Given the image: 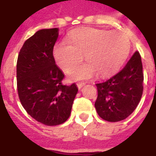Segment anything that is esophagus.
<instances>
[{
	"label": "esophagus",
	"instance_id": "obj_1",
	"mask_svg": "<svg viewBox=\"0 0 156 156\" xmlns=\"http://www.w3.org/2000/svg\"><path fill=\"white\" fill-rule=\"evenodd\" d=\"M85 84H86V83H85L84 82H79V83H77V86H78V88L80 89V88H81L83 86H84Z\"/></svg>",
	"mask_w": 156,
	"mask_h": 156
}]
</instances>
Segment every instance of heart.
Returning a JSON list of instances; mask_svg holds the SVG:
<instances>
[{
    "mask_svg": "<svg viewBox=\"0 0 156 156\" xmlns=\"http://www.w3.org/2000/svg\"><path fill=\"white\" fill-rule=\"evenodd\" d=\"M130 47V39L124 32L87 27L73 32L69 44L56 45L53 56L58 66L68 72L80 63L84 55L87 62L70 73L72 79L78 80L92 78L97 73L101 77L114 73L126 59Z\"/></svg>",
    "mask_w": 156,
    "mask_h": 156,
    "instance_id": "obj_1",
    "label": "heart"
}]
</instances>
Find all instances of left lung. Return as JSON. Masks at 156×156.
<instances>
[{"mask_svg": "<svg viewBox=\"0 0 156 156\" xmlns=\"http://www.w3.org/2000/svg\"><path fill=\"white\" fill-rule=\"evenodd\" d=\"M143 81L141 57L136 51L117 74L96 84L98 98L94 105L98 115L108 122L121 121L129 116L140 101Z\"/></svg>", "mask_w": 156, "mask_h": 156, "instance_id": "8db88e82", "label": "left lung"}]
</instances>
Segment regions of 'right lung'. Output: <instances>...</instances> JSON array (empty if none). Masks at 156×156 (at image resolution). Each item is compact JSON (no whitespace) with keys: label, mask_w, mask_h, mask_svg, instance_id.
<instances>
[{"label":"right lung","mask_w":156,"mask_h":156,"mask_svg":"<svg viewBox=\"0 0 156 156\" xmlns=\"http://www.w3.org/2000/svg\"><path fill=\"white\" fill-rule=\"evenodd\" d=\"M58 29H41L24 42L16 63L21 104L34 119L48 126L68 119L78 93L75 83L62 84L64 74L55 63Z\"/></svg>","instance_id":"1"}]
</instances>
